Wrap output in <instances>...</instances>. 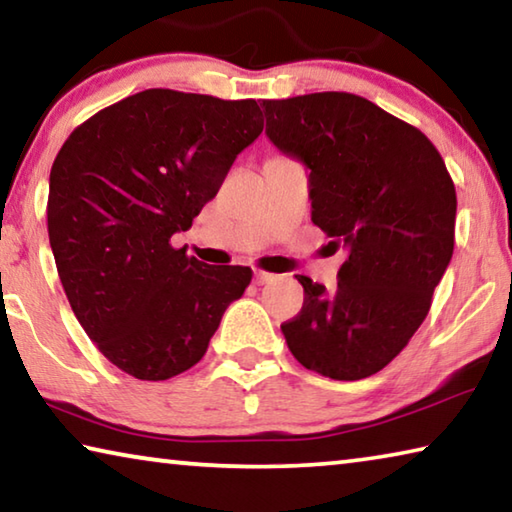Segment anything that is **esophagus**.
I'll use <instances>...</instances> for the list:
<instances>
[{
	"mask_svg": "<svg viewBox=\"0 0 512 512\" xmlns=\"http://www.w3.org/2000/svg\"><path fill=\"white\" fill-rule=\"evenodd\" d=\"M273 280H275V275H273V273H266V271H255V284H259V287H262V284L273 282Z\"/></svg>",
	"mask_w": 512,
	"mask_h": 512,
	"instance_id": "34e87169",
	"label": "esophagus"
}]
</instances>
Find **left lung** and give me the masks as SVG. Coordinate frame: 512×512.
Masks as SVG:
<instances>
[{"instance_id": "8db88e82", "label": "left lung", "mask_w": 512, "mask_h": 512, "mask_svg": "<svg viewBox=\"0 0 512 512\" xmlns=\"http://www.w3.org/2000/svg\"><path fill=\"white\" fill-rule=\"evenodd\" d=\"M266 135L309 169L311 221L348 250L339 284L298 275L293 357L357 381L388 366L431 307L454 253L456 189L427 135L348 92L262 101Z\"/></svg>"}]
</instances>
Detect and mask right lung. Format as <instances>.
I'll list each match as a JSON object with an SVG mask.
<instances>
[{
	"instance_id": "add662e5",
	"label": "right lung",
	"mask_w": 512,
	"mask_h": 512,
	"mask_svg": "<svg viewBox=\"0 0 512 512\" xmlns=\"http://www.w3.org/2000/svg\"><path fill=\"white\" fill-rule=\"evenodd\" d=\"M257 101L144 90L76 128L49 176L47 230L65 296L85 334L142 381L203 359L248 266H210L171 237L219 192L262 133Z\"/></svg>"
}]
</instances>
